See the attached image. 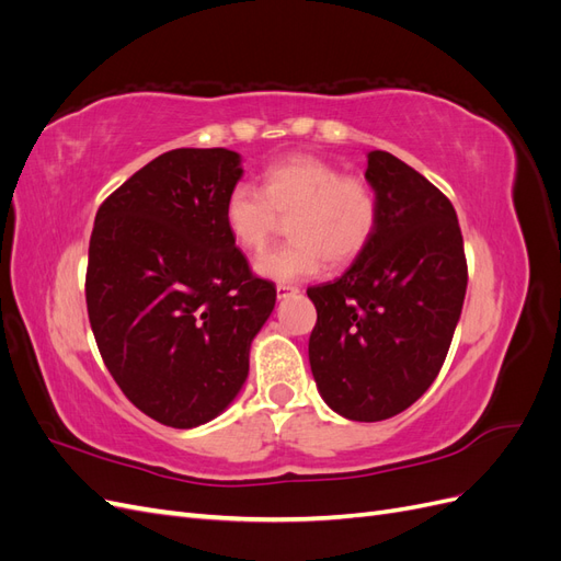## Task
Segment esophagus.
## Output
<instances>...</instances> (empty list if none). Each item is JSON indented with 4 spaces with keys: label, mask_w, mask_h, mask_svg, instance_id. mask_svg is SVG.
Listing matches in <instances>:
<instances>
[{
    "label": "esophagus",
    "mask_w": 561,
    "mask_h": 561,
    "mask_svg": "<svg viewBox=\"0 0 561 561\" xmlns=\"http://www.w3.org/2000/svg\"><path fill=\"white\" fill-rule=\"evenodd\" d=\"M297 293H299V287H297V285H285V283H280V285L276 287V297H278V299L293 297V295H297Z\"/></svg>",
    "instance_id": "esophagus-1"
}]
</instances>
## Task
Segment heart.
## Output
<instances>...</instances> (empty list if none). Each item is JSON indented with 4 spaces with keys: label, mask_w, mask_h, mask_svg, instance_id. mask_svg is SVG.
<instances>
[{
    "label": "heart",
    "mask_w": 561,
    "mask_h": 561,
    "mask_svg": "<svg viewBox=\"0 0 561 561\" xmlns=\"http://www.w3.org/2000/svg\"><path fill=\"white\" fill-rule=\"evenodd\" d=\"M290 217L287 241L254 262L257 274L295 283L325 266L344 268L367 250L379 225V198L363 178L311 154L274 161L262 173V192L248 182L233 184L222 208L231 241L243 252H260Z\"/></svg>",
    "instance_id": "1"
}]
</instances>
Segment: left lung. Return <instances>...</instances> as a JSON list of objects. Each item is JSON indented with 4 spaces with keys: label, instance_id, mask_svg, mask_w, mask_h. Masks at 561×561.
Wrapping results in <instances>:
<instances>
[{
    "label": "left lung",
    "instance_id": "obj_1",
    "mask_svg": "<svg viewBox=\"0 0 561 561\" xmlns=\"http://www.w3.org/2000/svg\"><path fill=\"white\" fill-rule=\"evenodd\" d=\"M379 225L342 278L309 287V360L322 400L351 421L404 412L435 381L461 318L468 266L451 201L388 151L367 154Z\"/></svg>",
    "mask_w": 561,
    "mask_h": 561
}]
</instances>
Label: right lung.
Masks as SVG:
<instances>
[{"label":"right lung","instance_id":"right-lung-1","mask_svg":"<svg viewBox=\"0 0 561 561\" xmlns=\"http://www.w3.org/2000/svg\"><path fill=\"white\" fill-rule=\"evenodd\" d=\"M241 178L231 149H173L95 215L91 330L124 396L163 426L196 428L227 410L276 307V285L252 276L222 219Z\"/></svg>","mask_w":561,"mask_h":561}]
</instances>
